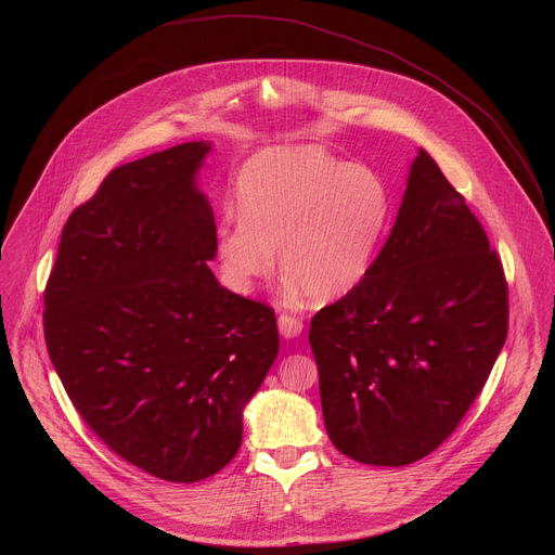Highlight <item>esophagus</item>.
Returning a JSON list of instances; mask_svg holds the SVG:
<instances>
[{
  "label": "esophagus",
  "mask_w": 555,
  "mask_h": 555,
  "mask_svg": "<svg viewBox=\"0 0 555 555\" xmlns=\"http://www.w3.org/2000/svg\"><path fill=\"white\" fill-rule=\"evenodd\" d=\"M279 332L283 338H296L302 332V321L296 319L292 313H281L279 315Z\"/></svg>",
  "instance_id": "34e87169"
}]
</instances>
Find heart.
<instances>
[{"instance_id":"obj_1","label":"heart","mask_w":555,"mask_h":555,"mask_svg":"<svg viewBox=\"0 0 555 555\" xmlns=\"http://www.w3.org/2000/svg\"><path fill=\"white\" fill-rule=\"evenodd\" d=\"M240 223L219 230L225 283L248 294L276 266L315 302H332L366 276L390 217L377 173L334 160L319 146H274L236 182Z\"/></svg>"}]
</instances>
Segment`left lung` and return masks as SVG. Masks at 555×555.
Returning <instances> with one entry per match:
<instances>
[{"instance_id":"8db88e82","label":"left lung","mask_w":555,"mask_h":555,"mask_svg":"<svg viewBox=\"0 0 555 555\" xmlns=\"http://www.w3.org/2000/svg\"><path fill=\"white\" fill-rule=\"evenodd\" d=\"M507 319L496 250L420 149L366 276L309 325L332 443L366 465L398 467L430 454L486 386Z\"/></svg>"}]
</instances>
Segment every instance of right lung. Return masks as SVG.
Wrapping results in <instances>:
<instances>
[{"label":"right lung","instance_id":"obj_1","mask_svg":"<svg viewBox=\"0 0 555 555\" xmlns=\"http://www.w3.org/2000/svg\"><path fill=\"white\" fill-rule=\"evenodd\" d=\"M208 142L114 169L63 225L43 334L67 398L125 461L171 483L217 474L279 353L274 309L221 287L195 176Z\"/></svg>","mask_w":555,"mask_h":555}]
</instances>
